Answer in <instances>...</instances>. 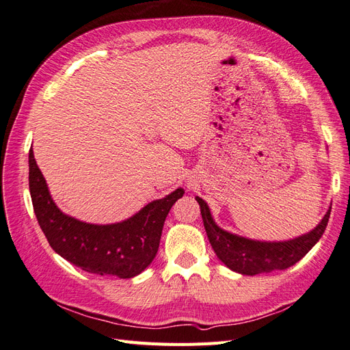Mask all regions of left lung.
Instances as JSON below:
<instances>
[{
	"label": "left lung",
	"mask_w": 350,
	"mask_h": 350,
	"mask_svg": "<svg viewBox=\"0 0 350 350\" xmlns=\"http://www.w3.org/2000/svg\"><path fill=\"white\" fill-rule=\"evenodd\" d=\"M200 204L201 217L207 232L211 248L216 256L226 266L247 276H256L260 273H270L274 270H286L304 258L308 251L323 237L330 217L332 207L328 208L320 225L310 234L284 242H260L242 237L232 235L220 229L210 215L207 204L200 197H196Z\"/></svg>",
	"instance_id": "left-lung-1"
}]
</instances>
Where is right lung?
Masks as SVG:
<instances>
[{"instance_id":"obj_1","label":"right lung","mask_w":350,"mask_h":350,"mask_svg":"<svg viewBox=\"0 0 350 350\" xmlns=\"http://www.w3.org/2000/svg\"><path fill=\"white\" fill-rule=\"evenodd\" d=\"M29 188L38 224L52 250L84 271L121 279L137 276L153 261L169 210L184 196L178 188L121 224H84L62 213L52 201L31 149Z\"/></svg>"}]
</instances>
